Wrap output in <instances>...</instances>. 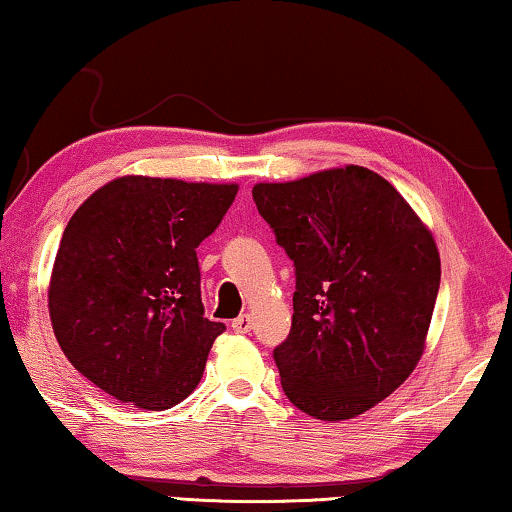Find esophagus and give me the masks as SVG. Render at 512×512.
I'll return each mask as SVG.
<instances>
[{"instance_id":"34e87169","label":"esophagus","mask_w":512,"mask_h":512,"mask_svg":"<svg viewBox=\"0 0 512 512\" xmlns=\"http://www.w3.org/2000/svg\"><path fill=\"white\" fill-rule=\"evenodd\" d=\"M232 329L236 333H248L250 329H253V317H250V315H239L232 322Z\"/></svg>"}]
</instances>
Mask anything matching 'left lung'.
Instances as JSON below:
<instances>
[{
	"label": "left lung",
	"mask_w": 512,
	"mask_h": 512,
	"mask_svg": "<svg viewBox=\"0 0 512 512\" xmlns=\"http://www.w3.org/2000/svg\"><path fill=\"white\" fill-rule=\"evenodd\" d=\"M253 200L294 262L292 331L273 349L282 391L319 421L363 414L423 354L441 280L432 234L358 165L257 183Z\"/></svg>",
	"instance_id": "left-lung-1"
}]
</instances>
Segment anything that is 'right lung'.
<instances>
[{"label":"right lung","instance_id":"1","mask_svg":"<svg viewBox=\"0 0 512 512\" xmlns=\"http://www.w3.org/2000/svg\"><path fill=\"white\" fill-rule=\"evenodd\" d=\"M236 190L121 177L68 220L50 280L52 329L73 368L114 400L170 409L200 384L225 324L204 317L197 246Z\"/></svg>","mask_w":512,"mask_h":512}]
</instances>
